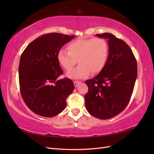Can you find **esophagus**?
Here are the masks:
<instances>
[{
    "mask_svg": "<svg viewBox=\"0 0 154 154\" xmlns=\"http://www.w3.org/2000/svg\"><path fill=\"white\" fill-rule=\"evenodd\" d=\"M80 83V82H78V81H74V85L75 87H76L78 86V85L79 84V83Z\"/></svg>",
    "mask_w": 154,
    "mask_h": 154,
    "instance_id": "obj_1",
    "label": "esophagus"
}]
</instances>
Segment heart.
<instances>
[{"label": "heart", "mask_w": 154, "mask_h": 154, "mask_svg": "<svg viewBox=\"0 0 154 154\" xmlns=\"http://www.w3.org/2000/svg\"><path fill=\"white\" fill-rule=\"evenodd\" d=\"M68 51H59L57 58L59 63L66 70L72 69L77 62L76 68L67 72L71 79L87 77L91 72H100L104 67L109 57V45L105 40L100 38L78 39L68 45Z\"/></svg>", "instance_id": "1"}]
</instances>
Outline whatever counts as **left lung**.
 <instances>
[{
	"instance_id": "1",
	"label": "left lung",
	"mask_w": 154,
	"mask_h": 154,
	"mask_svg": "<svg viewBox=\"0 0 154 154\" xmlns=\"http://www.w3.org/2000/svg\"><path fill=\"white\" fill-rule=\"evenodd\" d=\"M96 35L107 39L109 57L100 72L85 81L88 87L85 107L94 117L107 119L127 106L137 78V66L132 51L123 40L109 32Z\"/></svg>"
}]
</instances>
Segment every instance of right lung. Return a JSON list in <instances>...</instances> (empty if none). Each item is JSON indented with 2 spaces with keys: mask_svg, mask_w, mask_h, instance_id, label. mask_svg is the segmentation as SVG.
Wrapping results in <instances>:
<instances>
[{
  "mask_svg": "<svg viewBox=\"0 0 154 154\" xmlns=\"http://www.w3.org/2000/svg\"><path fill=\"white\" fill-rule=\"evenodd\" d=\"M74 38V35L57 32L44 35L31 42L21 54L18 67L20 92L34 113L51 118L66 109V100L74 86L69 78L57 80L63 74L57 55L62 46Z\"/></svg>",
  "mask_w": 154,
  "mask_h": 154,
  "instance_id": "right-lung-1",
  "label": "right lung"
}]
</instances>
